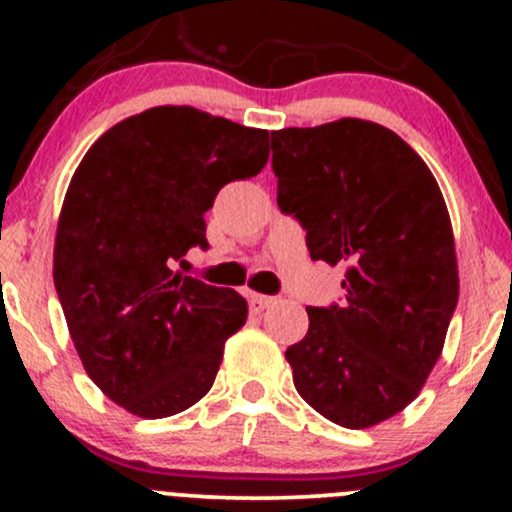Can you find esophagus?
I'll return each mask as SVG.
<instances>
[{
    "mask_svg": "<svg viewBox=\"0 0 512 512\" xmlns=\"http://www.w3.org/2000/svg\"><path fill=\"white\" fill-rule=\"evenodd\" d=\"M248 303H250L252 313H262V310L272 308V305L276 303V298H272V296H262V293H250Z\"/></svg>",
    "mask_w": 512,
    "mask_h": 512,
    "instance_id": "obj_1",
    "label": "esophagus"
}]
</instances>
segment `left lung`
I'll return each mask as SVG.
<instances>
[{
	"instance_id": "obj_1",
	"label": "left lung",
	"mask_w": 512,
	"mask_h": 512,
	"mask_svg": "<svg viewBox=\"0 0 512 512\" xmlns=\"http://www.w3.org/2000/svg\"><path fill=\"white\" fill-rule=\"evenodd\" d=\"M272 168L310 257L346 267L344 303L308 308V334L286 349L293 385L332 424L370 428L414 402L455 313L443 192L402 137L358 117L272 132Z\"/></svg>"
}]
</instances>
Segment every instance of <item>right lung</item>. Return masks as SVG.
<instances>
[{
	"instance_id": "obj_1",
	"label": "right lung",
	"mask_w": 512,
	"mask_h": 512,
	"mask_svg": "<svg viewBox=\"0 0 512 512\" xmlns=\"http://www.w3.org/2000/svg\"><path fill=\"white\" fill-rule=\"evenodd\" d=\"M267 158V129L158 105L110 127L74 170L52 276L88 378L129 414L173 416L214 385L248 303L173 264L207 248L204 211L221 187Z\"/></svg>"
}]
</instances>
